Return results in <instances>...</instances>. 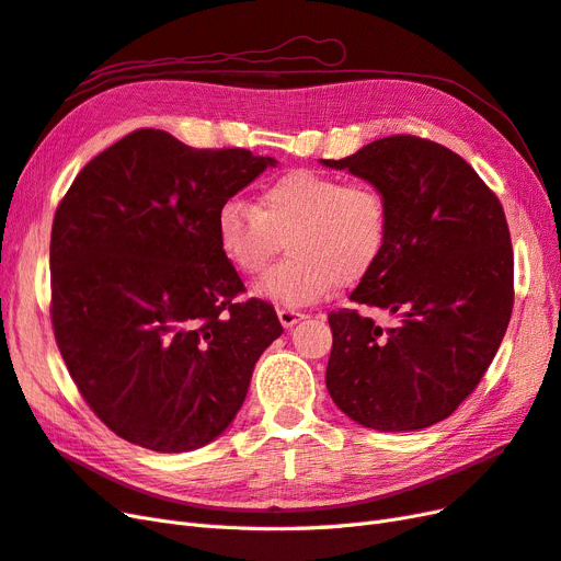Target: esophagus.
<instances>
[{"label":"esophagus","instance_id":"1","mask_svg":"<svg viewBox=\"0 0 561 561\" xmlns=\"http://www.w3.org/2000/svg\"><path fill=\"white\" fill-rule=\"evenodd\" d=\"M278 320L285 330H290L297 325L299 320H304V313L295 311V309H278Z\"/></svg>","mask_w":561,"mask_h":561}]
</instances>
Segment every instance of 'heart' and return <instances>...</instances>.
Masks as SVG:
<instances>
[{"label":"heart","mask_w":561,"mask_h":561,"mask_svg":"<svg viewBox=\"0 0 561 561\" xmlns=\"http://www.w3.org/2000/svg\"><path fill=\"white\" fill-rule=\"evenodd\" d=\"M215 233L222 257L243 276L262 274L285 241L290 257L268 271L260 293L285 307H307L377 268L390 236V208L371 182L287 171L260 184L254 208L227 201Z\"/></svg>","instance_id":"obj_1"}]
</instances>
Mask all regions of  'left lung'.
<instances>
[{
    "label": "left lung",
    "instance_id": "1",
    "mask_svg": "<svg viewBox=\"0 0 561 561\" xmlns=\"http://www.w3.org/2000/svg\"><path fill=\"white\" fill-rule=\"evenodd\" d=\"M322 165L386 194L388 245L351 301L398 316L390 328L358 309L328 316L330 396L365 428H428L480 383L511 322L515 260L501 201L470 163L416 135Z\"/></svg>",
    "mask_w": 561,
    "mask_h": 561
}]
</instances>
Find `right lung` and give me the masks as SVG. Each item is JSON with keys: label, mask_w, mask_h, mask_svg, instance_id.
<instances>
[{"label": "right lung", "mask_w": 561, "mask_h": 561, "mask_svg": "<svg viewBox=\"0 0 561 561\" xmlns=\"http://www.w3.org/2000/svg\"><path fill=\"white\" fill-rule=\"evenodd\" d=\"M271 157L194 149L140 128L91 159L50 229V322L79 393L118 437L161 454L213 443L241 410L254 363L283 334L241 299L219 208Z\"/></svg>", "instance_id": "1"}]
</instances>
